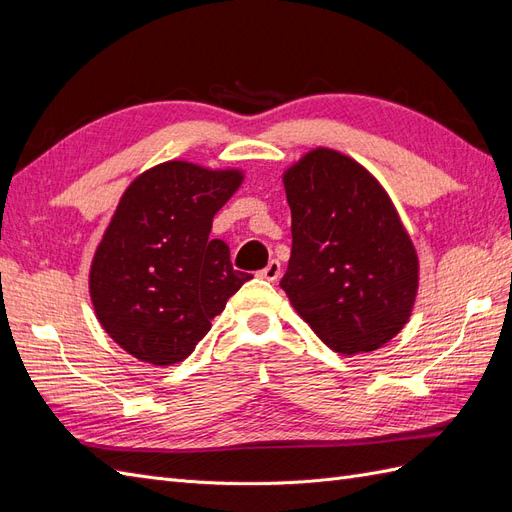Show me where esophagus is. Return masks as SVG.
Listing matches in <instances>:
<instances>
[{
    "instance_id": "1",
    "label": "esophagus",
    "mask_w": 512,
    "mask_h": 512,
    "mask_svg": "<svg viewBox=\"0 0 512 512\" xmlns=\"http://www.w3.org/2000/svg\"><path fill=\"white\" fill-rule=\"evenodd\" d=\"M280 275H282V265L277 260H271L269 265L260 271V277H265L269 282H277L280 280Z\"/></svg>"
}]
</instances>
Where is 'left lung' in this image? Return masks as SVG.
<instances>
[{
	"instance_id": "8db88e82",
	"label": "left lung",
	"mask_w": 512,
	"mask_h": 512,
	"mask_svg": "<svg viewBox=\"0 0 512 512\" xmlns=\"http://www.w3.org/2000/svg\"><path fill=\"white\" fill-rule=\"evenodd\" d=\"M282 179L292 250L280 286L331 350H378L406 327L418 290V256L393 200L329 147L307 151Z\"/></svg>"
}]
</instances>
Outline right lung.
Masks as SVG:
<instances>
[{"instance_id": "1", "label": "right lung", "mask_w": 512, "mask_h": 512, "mask_svg": "<svg viewBox=\"0 0 512 512\" xmlns=\"http://www.w3.org/2000/svg\"><path fill=\"white\" fill-rule=\"evenodd\" d=\"M239 168L183 160L138 175L119 198L89 269L102 329L128 354L158 367L188 359L211 320L250 273L235 271L213 215L239 190Z\"/></svg>"}]
</instances>
